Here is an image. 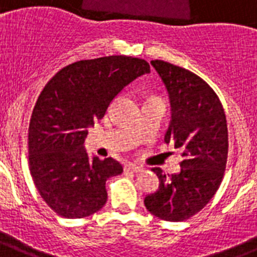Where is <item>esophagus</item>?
<instances>
[{"mask_svg": "<svg viewBox=\"0 0 257 257\" xmlns=\"http://www.w3.org/2000/svg\"><path fill=\"white\" fill-rule=\"evenodd\" d=\"M142 170H144L142 167L133 165V163H128V165H125L124 167V171L126 172H141Z\"/></svg>", "mask_w": 257, "mask_h": 257, "instance_id": "1", "label": "esophagus"}]
</instances>
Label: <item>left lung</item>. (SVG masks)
I'll list each match as a JSON object with an SVG mask.
<instances>
[{
	"label": "left lung",
	"instance_id": "1",
	"mask_svg": "<svg viewBox=\"0 0 257 257\" xmlns=\"http://www.w3.org/2000/svg\"><path fill=\"white\" fill-rule=\"evenodd\" d=\"M152 65L171 100L172 120L165 141L182 152L183 161L179 174L152 169L159 187L144 202L155 217L180 222L200 212L218 191L227 163V121L218 95L201 77L162 60Z\"/></svg>",
	"mask_w": 257,
	"mask_h": 257
}]
</instances>
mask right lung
<instances>
[{"label": "right lung", "mask_w": 257, "mask_h": 257, "mask_svg": "<svg viewBox=\"0 0 257 257\" xmlns=\"http://www.w3.org/2000/svg\"><path fill=\"white\" fill-rule=\"evenodd\" d=\"M149 72L145 60L105 56L73 62L44 86L30 120L29 166L36 189L56 214L83 218L104 206L105 182L120 175L122 166L111 157L88 159L87 128L125 86Z\"/></svg>", "instance_id": "1"}]
</instances>
